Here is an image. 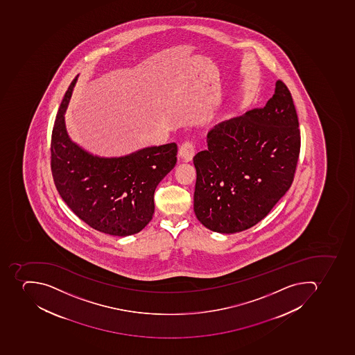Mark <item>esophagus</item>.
Returning a JSON list of instances; mask_svg holds the SVG:
<instances>
[{
  "label": "esophagus",
  "mask_w": 355,
  "mask_h": 355,
  "mask_svg": "<svg viewBox=\"0 0 355 355\" xmlns=\"http://www.w3.org/2000/svg\"><path fill=\"white\" fill-rule=\"evenodd\" d=\"M196 153V146L192 141H185L181 146H180L179 155L182 159H184L187 162L191 161Z\"/></svg>",
  "instance_id": "34e87169"
}]
</instances>
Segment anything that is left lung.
Listing matches in <instances>:
<instances>
[{"label":"left lung","instance_id":"left-lung-1","mask_svg":"<svg viewBox=\"0 0 355 355\" xmlns=\"http://www.w3.org/2000/svg\"><path fill=\"white\" fill-rule=\"evenodd\" d=\"M193 157L194 212L218 233L250 229L290 189L301 148L293 98L281 80L266 106L214 126Z\"/></svg>","mask_w":355,"mask_h":355}]
</instances>
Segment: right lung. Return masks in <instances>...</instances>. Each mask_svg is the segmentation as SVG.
Masks as SVG:
<instances>
[{
    "instance_id": "obj_1",
    "label": "right lung",
    "mask_w": 355,
    "mask_h": 355,
    "mask_svg": "<svg viewBox=\"0 0 355 355\" xmlns=\"http://www.w3.org/2000/svg\"><path fill=\"white\" fill-rule=\"evenodd\" d=\"M76 78L62 100L51 137L54 184L73 213L116 236L139 233L152 220L154 191L176 163L178 146H151L122 157H93L70 140L64 112Z\"/></svg>"
}]
</instances>
